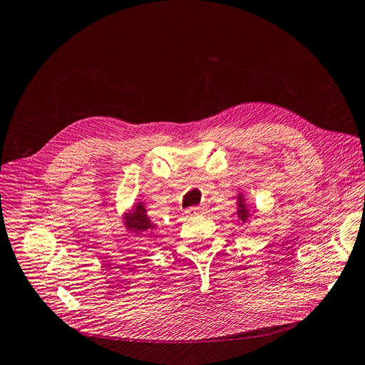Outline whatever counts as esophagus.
Returning <instances> with one entry per match:
<instances>
[{"label": "esophagus", "instance_id": "obj_1", "mask_svg": "<svg viewBox=\"0 0 365 365\" xmlns=\"http://www.w3.org/2000/svg\"><path fill=\"white\" fill-rule=\"evenodd\" d=\"M205 211L204 207H190L186 210V214L187 215H198V214H202Z\"/></svg>", "mask_w": 365, "mask_h": 365}]
</instances>
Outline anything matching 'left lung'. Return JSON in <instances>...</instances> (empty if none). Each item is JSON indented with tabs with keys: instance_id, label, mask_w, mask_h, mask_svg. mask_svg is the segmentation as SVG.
Instances as JSON below:
<instances>
[{
	"instance_id": "left-lung-1",
	"label": "left lung",
	"mask_w": 365,
	"mask_h": 365,
	"mask_svg": "<svg viewBox=\"0 0 365 365\" xmlns=\"http://www.w3.org/2000/svg\"><path fill=\"white\" fill-rule=\"evenodd\" d=\"M236 205H237V218L242 222V223H247L250 218L254 215V211L250 210V207L247 205V201L244 198V193L242 192H237L236 195Z\"/></svg>"
}]
</instances>
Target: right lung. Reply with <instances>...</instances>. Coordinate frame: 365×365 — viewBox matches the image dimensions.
I'll list each match as a JSON object with an SVG mask.
<instances>
[{
  "label": "right lung",
  "mask_w": 365,
  "mask_h": 365,
  "mask_svg": "<svg viewBox=\"0 0 365 365\" xmlns=\"http://www.w3.org/2000/svg\"><path fill=\"white\" fill-rule=\"evenodd\" d=\"M123 223L126 229L135 235L147 233L157 227L148 217L147 208H145L143 202H136L130 211L125 212Z\"/></svg>",
  "instance_id": "obj_1"
}]
</instances>
